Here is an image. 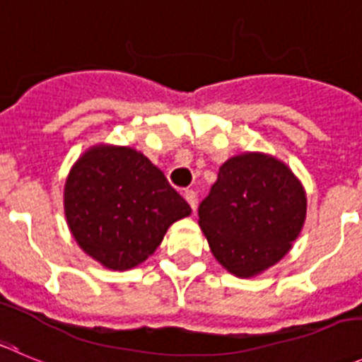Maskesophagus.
Segmentation results:
<instances>
[{
	"label": "esophagus",
	"instance_id": "obj_1",
	"mask_svg": "<svg viewBox=\"0 0 362 362\" xmlns=\"http://www.w3.org/2000/svg\"><path fill=\"white\" fill-rule=\"evenodd\" d=\"M184 198L187 200V204L191 205L192 212H197V207H198V197H197V192L192 191V189H187V191L184 192Z\"/></svg>",
	"mask_w": 362,
	"mask_h": 362
}]
</instances>
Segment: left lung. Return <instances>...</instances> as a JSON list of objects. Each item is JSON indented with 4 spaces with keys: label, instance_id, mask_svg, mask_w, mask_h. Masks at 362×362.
I'll return each instance as SVG.
<instances>
[{
    "label": "left lung",
    "instance_id": "8db88e82",
    "mask_svg": "<svg viewBox=\"0 0 362 362\" xmlns=\"http://www.w3.org/2000/svg\"><path fill=\"white\" fill-rule=\"evenodd\" d=\"M307 200L288 165L262 153L228 158L198 207L214 257L238 276H253L289 252L305 221Z\"/></svg>",
    "mask_w": 362,
    "mask_h": 362
}]
</instances>
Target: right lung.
<instances>
[{
  "label": "right lung",
  "mask_w": 362,
  "mask_h": 362,
  "mask_svg": "<svg viewBox=\"0 0 362 362\" xmlns=\"http://www.w3.org/2000/svg\"><path fill=\"white\" fill-rule=\"evenodd\" d=\"M67 225L80 248L110 269L146 261L177 219L191 214L164 173L132 148L83 153L64 189Z\"/></svg>",
  "instance_id": "obj_1"
}]
</instances>
